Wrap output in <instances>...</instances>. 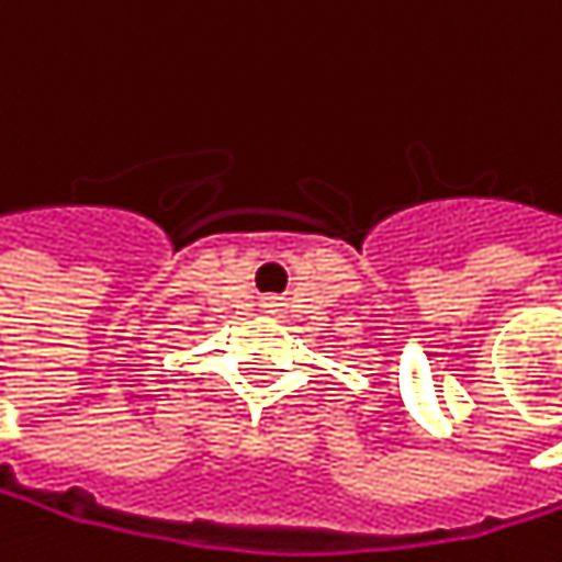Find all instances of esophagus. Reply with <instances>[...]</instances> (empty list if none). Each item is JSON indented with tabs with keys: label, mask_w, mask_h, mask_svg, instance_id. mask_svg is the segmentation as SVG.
I'll return each instance as SVG.
<instances>
[{
	"label": "esophagus",
	"mask_w": 562,
	"mask_h": 562,
	"mask_svg": "<svg viewBox=\"0 0 562 562\" xmlns=\"http://www.w3.org/2000/svg\"><path fill=\"white\" fill-rule=\"evenodd\" d=\"M266 313H276V303H266Z\"/></svg>",
	"instance_id": "1"
}]
</instances>
